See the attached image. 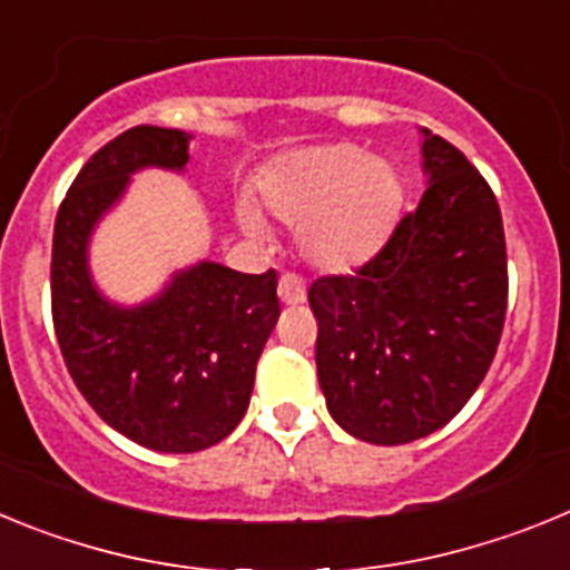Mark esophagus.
Instances as JSON below:
<instances>
[{
	"label": "esophagus",
	"mask_w": 570,
	"mask_h": 570,
	"mask_svg": "<svg viewBox=\"0 0 570 570\" xmlns=\"http://www.w3.org/2000/svg\"><path fill=\"white\" fill-rule=\"evenodd\" d=\"M276 291H279V299L285 302V305H299V302H305V282L296 274H282L279 288Z\"/></svg>",
	"instance_id": "obj_1"
}]
</instances>
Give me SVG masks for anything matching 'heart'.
I'll return each mask as SVG.
<instances>
[{
  "label": "heart",
  "instance_id": "b5f03b06",
  "mask_svg": "<svg viewBox=\"0 0 570 570\" xmlns=\"http://www.w3.org/2000/svg\"><path fill=\"white\" fill-rule=\"evenodd\" d=\"M262 203L276 219L299 226L302 256L322 271L356 268L387 236L402 203L394 165L356 145H316L282 156L262 176ZM242 225L262 234L256 214Z\"/></svg>",
  "mask_w": 570,
  "mask_h": 570
}]
</instances>
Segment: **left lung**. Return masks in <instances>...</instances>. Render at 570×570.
Returning <instances> with one entry per match:
<instances>
[{
    "mask_svg": "<svg viewBox=\"0 0 570 570\" xmlns=\"http://www.w3.org/2000/svg\"><path fill=\"white\" fill-rule=\"evenodd\" d=\"M428 188L354 274L308 288L316 374L351 436L405 445L454 420L485 380L508 311L502 214L491 185L422 130Z\"/></svg>",
    "mask_w": 570,
    "mask_h": 570,
    "instance_id": "1",
    "label": "left lung"
}]
</instances>
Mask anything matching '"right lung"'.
Wrapping results in <instances>:
<instances>
[{
	"instance_id": "obj_1",
	"label": "right lung",
	"mask_w": 570,
	"mask_h": 570,
	"mask_svg": "<svg viewBox=\"0 0 570 570\" xmlns=\"http://www.w3.org/2000/svg\"><path fill=\"white\" fill-rule=\"evenodd\" d=\"M188 136L136 125L90 156L59 205L50 311L68 374L119 434L163 454L223 442L248 411L256 362L276 320V271L199 262L139 308L110 305L90 282L88 239L134 170H183Z\"/></svg>"
}]
</instances>
